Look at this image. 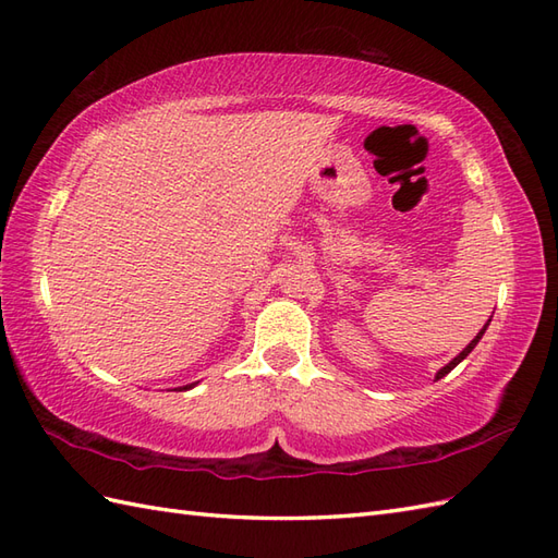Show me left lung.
Here are the masks:
<instances>
[{
  "label": "left lung",
  "mask_w": 558,
  "mask_h": 558,
  "mask_svg": "<svg viewBox=\"0 0 558 558\" xmlns=\"http://www.w3.org/2000/svg\"><path fill=\"white\" fill-rule=\"evenodd\" d=\"M489 322H492V318H489ZM489 322H487V326H489ZM487 326H484V328L480 330V333H477L475 338H472V340H470V345H468L465 350H462V352L458 354V357H456V360H450V362H448V364L444 366V369H438V372H436V381H438V378H444V376H446L448 372H453V369H456V366H458V364H460L462 360H465V357H468V354H470L472 350H475V345H477V342L482 340V336H484V330H487Z\"/></svg>",
  "instance_id": "obj_1"
}]
</instances>
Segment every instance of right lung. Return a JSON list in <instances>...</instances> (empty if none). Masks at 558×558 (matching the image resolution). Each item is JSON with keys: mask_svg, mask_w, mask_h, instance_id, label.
Here are the masks:
<instances>
[{"mask_svg": "<svg viewBox=\"0 0 558 558\" xmlns=\"http://www.w3.org/2000/svg\"><path fill=\"white\" fill-rule=\"evenodd\" d=\"M189 388H194V384H192V386H184V388H180V390H189Z\"/></svg>", "mask_w": 558, "mask_h": 558, "instance_id": "1", "label": "right lung"}]
</instances>
